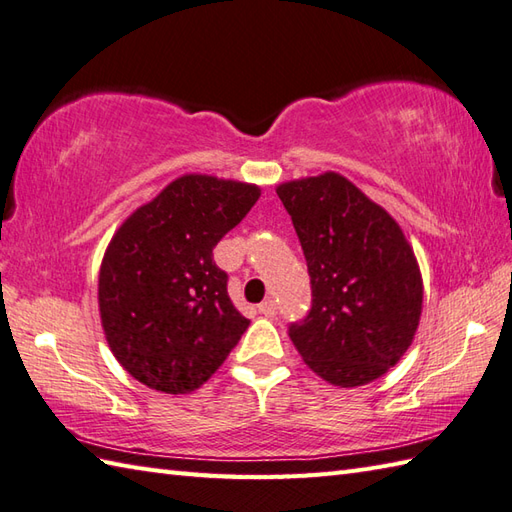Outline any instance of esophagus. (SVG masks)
<instances>
[{
  "mask_svg": "<svg viewBox=\"0 0 512 512\" xmlns=\"http://www.w3.org/2000/svg\"><path fill=\"white\" fill-rule=\"evenodd\" d=\"M258 311H260V314H263L265 318H274L276 316V305H274V300H263V302H260V305H258Z\"/></svg>",
  "mask_w": 512,
  "mask_h": 512,
  "instance_id": "34e87169",
  "label": "esophagus"
}]
</instances>
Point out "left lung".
Returning a JSON list of instances; mask_svg holds the SVG:
<instances>
[{"mask_svg": "<svg viewBox=\"0 0 512 512\" xmlns=\"http://www.w3.org/2000/svg\"><path fill=\"white\" fill-rule=\"evenodd\" d=\"M311 276V309L289 327L307 367L336 387L382 378L411 347L422 274L398 221L349 179L280 183Z\"/></svg>", "mask_w": 512, "mask_h": 512, "instance_id": "left-lung-1", "label": "left lung"}]
</instances>
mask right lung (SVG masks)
Listing matches in <instances>:
<instances>
[{"mask_svg": "<svg viewBox=\"0 0 512 512\" xmlns=\"http://www.w3.org/2000/svg\"><path fill=\"white\" fill-rule=\"evenodd\" d=\"M258 196L254 183L183 174L114 232L99 269L101 327L114 358L145 387L198 389L249 327L212 249Z\"/></svg>", "mask_w": 512, "mask_h": 512, "instance_id": "1", "label": "right lung"}]
</instances>
